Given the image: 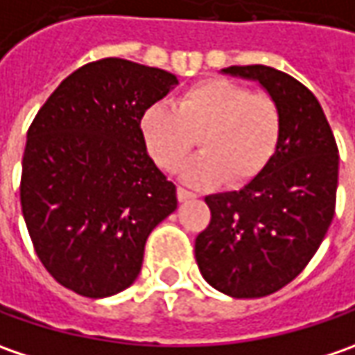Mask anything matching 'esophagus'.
<instances>
[{
    "label": "esophagus",
    "instance_id": "1",
    "mask_svg": "<svg viewBox=\"0 0 355 355\" xmlns=\"http://www.w3.org/2000/svg\"><path fill=\"white\" fill-rule=\"evenodd\" d=\"M177 196H178V200H180V202H187V200H191V198H194V193H191V191H187V189H182V187H178Z\"/></svg>",
    "mask_w": 355,
    "mask_h": 355
}]
</instances>
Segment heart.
I'll return each instance as SVG.
<instances>
[{"label":"heart","instance_id":"obj_1","mask_svg":"<svg viewBox=\"0 0 355 355\" xmlns=\"http://www.w3.org/2000/svg\"><path fill=\"white\" fill-rule=\"evenodd\" d=\"M278 105L226 77H210L184 89L175 105L153 103L141 116V135L153 161L175 173L200 145L182 171L193 184H244L272 161L280 143Z\"/></svg>","mask_w":355,"mask_h":355}]
</instances>
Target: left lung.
Returning a JSON list of instances; mask_svg holds the SVG:
<instances>
[{"label":"left lung","mask_w":355,"mask_h":355,"mask_svg":"<svg viewBox=\"0 0 355 355\" xmlns=\"http://www.w3.org/2000/svg\"><path fill=\"white\" fill-rule=\"evenodd\" d=\"M220 73L256 81L278 105L282 131L268 166L244 189L208 194L212 218L196 236V264L212 288L232 298H262L292 282L330 228L338 191V147L310 89L266 67Z\"/></svg>","instance_id":"8db88e82"}]
</instances>
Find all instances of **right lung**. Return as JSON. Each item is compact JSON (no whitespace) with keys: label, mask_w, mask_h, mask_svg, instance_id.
<instances>
[{"label":"right lung","mask_w":355,"mask_h":355,"mask_svg":"<svg viewBox=\"0 0 355 355\" xmlns=\"http://www.w3.org/2000/svg\"><path fill=\"white\" fill-rule=\"evenodd\" d=\"M178 79L109 57L73 71L33 119L21 210L61 286L109 298L137 280L148 234L177 210V187L148 157L141 116Z\"/></svg>","instance_id":"obj_1"}]
</instances>
